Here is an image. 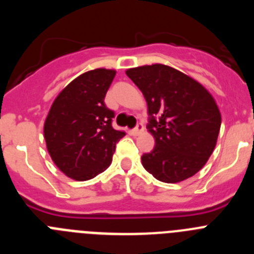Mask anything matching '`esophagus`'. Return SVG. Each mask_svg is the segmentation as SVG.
I'll return each instance as SVG.
<instances>
[{
    "label": "esophagus",
    "mask_w": 254,
    "mask_h": 254,
    "mask_svg": "<svg viewBox=\"0 0 254 254\" xmlns=\"http://www.w3.org/2000/svg\"><path fill=\"white\" fill-rule=\"evenodd\" d=\"M142 131H143V125H142V123H137V126H136V127H134V128L132 129L133 134H136V136H137V134H140V133H142Z\"/></svg>",
    "instance_id": "1"
}]
</instances>
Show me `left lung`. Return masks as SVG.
Instances as JSON below:
<instances>
[{"mask_svg": "<svg viewBox=\"0 0 254 254\" xmlns=\"http://www.w3.org/2000/svg\"><path fill=\"white\" fill-rule=\"evenodd\" d=\"M147 103V128L155 147L141 156L158 181L178 183L194 176L216 145L221 116L202 85L178 69L151 64L126 71Z\"/></svg>", "mask_w": 254, "mask_h": 254, "instance_id": "obj_1", "label": "left lung"}]
</instances>
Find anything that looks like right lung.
<instances>
[{"label":"right lung","mask_w":254,"mask_h":254,"mask_svg":"<svg viewBox=\"0 0 254 254\" xmlns=\"http://www.w3.org/2000/svg\"><path fill=\"white\" fill-rule=\"evenodd\" d=\"M114 69L82 73L58 94L51 107L44 138L52 160L75 181H89L112 163L116 143L125 136L112 126L114 112L104 103Z\"/></svg>","instance_id":"right-lung-1"}]
</instances>
